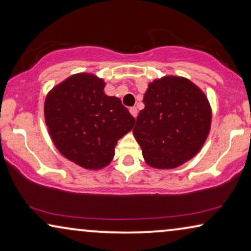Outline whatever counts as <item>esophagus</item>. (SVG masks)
Returning <instances> with one entry per match:
<instances>
[{
    "mask_svg": "<svg viewBox=\"0 0 251 251\" xmlns=\"http://www.w3.org/2000/svg\"><path fill=\"white\" fill-rule=\"evenodd\" d=\"M129 112L131 113V115H132L135 119L137 118V115H138V111H137L136 107H130V108H129Z\"/></svg>",
    "mask_w": 251,
    "mask_h": 251,
    "instance_id": "1",
    "label": "esophagus"
}]
</instances>
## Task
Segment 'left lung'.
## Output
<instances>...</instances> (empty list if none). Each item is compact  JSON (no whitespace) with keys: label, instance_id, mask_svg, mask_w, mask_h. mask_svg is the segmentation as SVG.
Segmentation results:
<instances>
[{"label":"left lung","instance_id":"obj_1","mask_svg":"<svg viewBox=\"0 0 251 251\" xmlns=\"http://www.w3.org/2000/svg\"><path fill=\"white\" fill-rule=\"evenodd\" d=\"M143 102L132 132L150 167L174 169L200 152L210 131L211 107L198 85L180 76L157 78Z\"/></svg>","mask_w":251,"mask_h":251}]
</instances>
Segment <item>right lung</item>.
Instances as JSON below:
<instances>
[{"label": "right lung", "mask_w": 251, "mask_h": 251, "mask_svg": "<svg viewBox=\"0 0 251 251\" xmlns=\"http://www.w3.org/2000/svg\"><path fill=\"white\" fill-rule=\"evenodd\" d=\"M104 88V80L94 74H74L53 87L44 102L54 146L66 159L89 170L108 166L118 140L135 125L121 100L106 95Z\"/></svg>", "instance_id": "add662e5"}]
</instances>
